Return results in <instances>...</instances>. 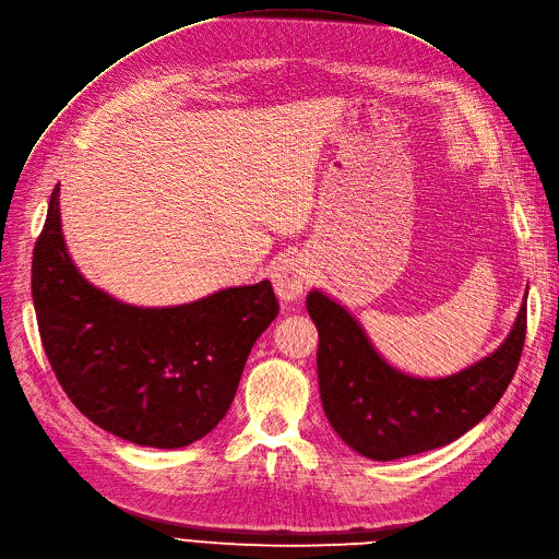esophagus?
<instances>
[{
	"label": "esophagus",
	"instance_id": "1",
	"mask_svg": "<svg viewBox=\"0 0 559 559\" xmlns=\"http://www.w3.org/2000/svg\"><path fill=\"white\" fill-rule=\"evenodd\" d=\"M272 281L283 301L299 299L310 281V264L301 255H283L274 264Z\"/></svg>",
	"mask_w": 559,
	"mask_h": 559
}]
</instances>
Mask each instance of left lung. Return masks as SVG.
Here are the masks:
<instances>
[{"label": "left lung", "mask_w": 559, "mask_h": 559, "mask_svg": "<svg viewBox=\"0 0 559 559\" xmlns=\"http://www.w3.org/2000/svg\"><path fill=\"white\" fill-rule=\"evenodd\" d=\"M306 308L320 333L324 414L340 439L374 461L448 445L489 416L519 368L527 324L523 301L514 329L493 354L456 374L420 379L385 362L352 312L320 289L308 293Z\"/></svg>", "instance_id": "obj_1"}]
</instances>
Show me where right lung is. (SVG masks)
<instances>
[{
	"instance_id": "obj_1",
	"label": "right lung",
	"mask_w": 559,
	"mask_h": 559,
	"mask_svg": "<svg viewBox=\"0 0 559 559\" xmlns=\"http://www.w3.org/2000/svg\"><path fill=\"white\" fill-rule=\"evenodd\" d=\"M32 297L43 349L70 402L118 439L164 450L219 425L253 343L278 314L270 281L166 308L109 297L66 251L59 185L34 247Z\"/></svg>"
}]
</instances>
